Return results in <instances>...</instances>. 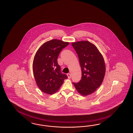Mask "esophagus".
Masks as SVG:
<instances>
[{
  "mask_svg": "<svg viewBox=\"0 0 133 133\" xmlns=\"http://www.w3.org/2000/svg\"><path fill=\"white\" fill-rule=\"evenodd\" d=\"M67 76H68V78H71V74H70L68 73V74H67Z\"/></svg>",
  "mask_w": 133,
  "mask_h": 133,
  "instance_id": "obj_1",
  "label": "esophagus"
}]
</instances>
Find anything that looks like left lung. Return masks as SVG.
Wrapping results in <instances>:
<instances>
[{"instance_id":"1","label":"left lung","mask_w":133,"mask_h":133,"mask_svg":"<svg viewBox=\"0 0 133 133\" xmlns=\"http://www.w3.org/2000/svg\"><path fill=\"white\" fill-rule=\"evenodd\" d=\"M77 53L82 71L81 79L73 83L82 96L91 94L101 85L105 74L104 60L97 47L87 41L72 43Z\"/></svg>"}]
</instances>
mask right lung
Returning <instances> with one entry per match:
<instances>
[{
  "label": "right lung",
  "mask_w": 133,
  "mask_h": 133,
  "mask_svg": "<svg viewBox=\"0 0 133 133\" xmlns=\"http://www.w3.org/2000/svg\"><path fill=\"white\" fill-rule=\"evenodd\" d=\"M69 43L53 39L41 46L34 56L32 69L37 85L43 92H56L68 77L62 74L57 59L59 54Z\"/></svg>",
  "instance_id": "right-lung-1"
}]
</instances>
